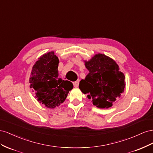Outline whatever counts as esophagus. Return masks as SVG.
Segmentation results:
<instances>
[{
  "label": "esophagus",
  "instance_id": "1",
  "mask_svg": "<svg viewBox=\"0 0 153 153\" xmlns=\"http://www.w3.org/2000/svg\"><path fill=\"white\" fill-rule=\"evenodd\" d=\"M79 81H76L73 82V85H74V87H77L78 86H79Z\"/></svg>",
  "mask_w": 153,
  "mask_h": 153
}]
</instances>
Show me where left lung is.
<instances>
[{
	"label": "left lung",
	"mask_w": 153,
	"mask_h": 153,
	"mask_svg": "<svg viewBox=\"0 0 153 153\" xmlns=\"http://www.w3.org/2000/svg\"><path fill=\"white\" fill-rule=\"evenodd\" d=\"M89 73L81 80L79 88L93 104L100 108L111 107L124 92V74L113 59L102 54H95L90 60L85 61Z\"/></svg>",
	"instance_id": "left-lung-1"
}]
</instances>
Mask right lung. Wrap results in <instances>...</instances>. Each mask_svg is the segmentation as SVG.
Returning <instances> with one entry per match:
<instances>
[{
    "label": "right lung",
    "instance_id": "1",
    "mask_svg": "<svg viewBox=\"0 0 153 153\" xmlns=\"http://www.w3.org/2000/svg\"><path fill=\"white\" fill-rule=\"evenodd\" d=\"M59 59L53 51L38 58L33 65L29 77L30 88L37 101L48 108L59 106L73 88L71 81L58 77Z\"/></svg>",
    "mask_w": 153,
    "mask_h": 153
}]
</instances>
